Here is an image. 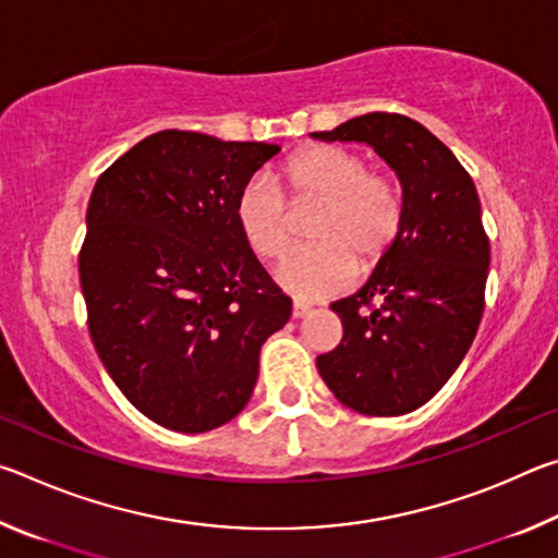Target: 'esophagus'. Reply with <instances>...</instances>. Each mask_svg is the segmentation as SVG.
I'll return each instance as SVG.
<instances>
[{
    "mask_svg": "<svg viewBox=\"0 0 558 558\" xmlns=\"http://www.w3.org/2000/svg\"><path fill=\"white\" fill-rule=\"evenodd\" d=\"M307 313H310V305H307V302H300V300L292 302V317L300 319V317H305Z\"/></svg>",
    "mask_w": 558,
    "mask_h": 558,
    "instance_id": "obj_1",
    "label": "esophagus"
}]
</instances>
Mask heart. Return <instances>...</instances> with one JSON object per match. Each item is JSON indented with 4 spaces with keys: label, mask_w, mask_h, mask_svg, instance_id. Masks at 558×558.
<instances>
[{
    "label": "heart",
    "mask_w": 558,
    "mask_h": 558,
    "mask_svg": "<svg viewBox=\"0 0 558 558\" xmlns=\"http://www.w3.org/2000/svg\"><path fill=\"white\" fill-rule=\"evenodd\" d=\"M292 206H317L307 241L286 258L278 280L300 298H327L356 272H369L399 241L403 189L391 174L372 172L366 159L339 145H310L282 165ZM235 226L253 256L278 260L290 243V214L280 186L253 177L235 196Z\"/></svg>",
    "instance_id": "obj_1"
}]
</instances>
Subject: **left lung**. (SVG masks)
Returning <instances> with one entry per match:
<instances>
[{"label": "left lung", "instance_id": "1", "mask_svg": "<svg viewBox=\"0 0 558 558\" xmlns=\"http://www.w3.org/2000/svg\"><path fill=\"white\" fill-rule=\"evenodd\" d=\"M313 137L374 147L405 199L389 256L364 288L329 305L344 337L317 356V372L356 413H411L456 374L483 319L489 241L477 189L433 132L396 112H366Z\"/></svg>", "mask_w": 558, "mask_h": 558}]
</instances>
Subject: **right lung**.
<instances>
[{
    "mask_svg": "<svg viewBox=\"0 0 558 558\" xmlns=\"http://www.w3.org/2000/svg\"><path fill=\"white\" fill-rule=\"evenodd\" d=\"M162 130L93 186L78 272L110 379L149 421L206 433L248 403L266 339L292 302L235 226V196L278 155Z\"/></svg>",
    "mask_w": 558,
    "mask_h": 558,
    "instance_id": "obj_1",
    "label": "right lung"
}]
</instances>
